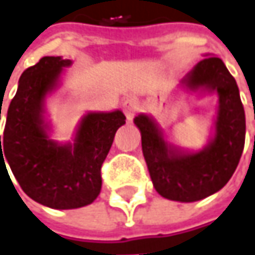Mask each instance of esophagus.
<instances>
[{
  "mask_svg": "<svg viewBox=\"0 0 255 255\" xmlns=\"http://www.w3.org/2000/svg\"><path fill=\"white\" fill-rule=\"evenodd\" d=\"M123 111H124V114H126L128 121H131V120L134 119V116H135L136 111H138V103H136L135 99L127 97L126 100L123 101Z\"/></svg>",
  "mask_w": 255,
  "mask_h": 255,
  "instance_id": "1",
  "label": "esophagus"
}]
</instances>
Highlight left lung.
I'll list each match as a JSON object with an SVG mask.
<instances>
[{"instance_id":"1","label":"left lung","mask_w":255,"mask_h":255,"mask_svg":"<svg viewBox=\"0 0 255 255\" xmlns=\"http://www.w3.org/2000/svg\"><path fill=\"white\" fill-rule=\"evenodd\" d=\"M183 83L219 94L215 138L203 151L172 149L148 116L141 114L134 123L141 131L145 162L156 192L169 200L196 202L220 190L233 176L244 149L246 114L237 83L219 57L200 60Z\"/></svg>"}]
</instances>
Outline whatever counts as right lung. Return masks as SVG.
<instances>
[{"instance_id":"add662e5","label":"right lung","mask_w":255,"mask_h":255,"mask_svg":"<svg viewBox=\"0 0 255 255\" xmlns=\"http://www.w3.org/2000/svg\"><path fill=\"white\" fill-rule=\"evenodd\" d=\"M67 65L69 59L45 56L23 72L6 113L2 145L0 135V165L8 161L23 192L52 209H76L94 202L101 190V165L117 129L126 124L121 111L90 113L73 145L60 146L48 139L42 103Z\"/></svg>"}]
</instances>
